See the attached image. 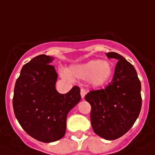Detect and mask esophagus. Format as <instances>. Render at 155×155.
<instances>
[{
    "instance_id": "1",
    "label": "esophagus",
    "mask_w": 155,
    "mask_h": 155,
    "mask_svg": "<svg viewBox=\"0 0 155 155\" xmlns=\"http://www.w3.org/2000/svg\"><path fill=\"white\" fill-rule=\"evenodd\" d=\"M86 94H87V91H86V90H84V89L82 88L81 90H80V94H81L82 98H84V97H85Z\"/></svg>"
}]
</instances>
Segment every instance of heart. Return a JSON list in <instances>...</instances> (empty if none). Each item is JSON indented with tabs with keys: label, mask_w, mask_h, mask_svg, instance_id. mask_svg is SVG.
I'll list each match as a JSON object with an SVG mask.
<instances>
[{
	"label": "heart",
	"mask_w": 155,
	"mask_h": 155,
	"mask_svg": "<svg viewBox=\"0 0 155 155\" xmlns=\"http://www.w3.org/2000/svg\"><path fill=\"white\" fill-rule=\"evenodd\" d=\"M112 72V65L109 61L94 59L84 64L72 66L67 74L70 77L87 79L93 87H99L109 81Z\"/></svg>",
	"instance_id": "1"
}]
</instances>
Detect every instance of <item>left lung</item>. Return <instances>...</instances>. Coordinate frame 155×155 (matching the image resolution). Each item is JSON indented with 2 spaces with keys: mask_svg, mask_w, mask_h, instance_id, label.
<instances>
[{
  "mask_svg": "<svg viewBox=\"0 0 155 155\" xmlns=\"http://www.w3.org/2000/svg\"><path fill=\"white\" fill-rule=\"evenodd\" d=\"M107 58L118 60L111 83L85 96L91 104V126L97 135L108 140L126 134L138 118L142 105L141 84L133 64L115 52Z\"/></svg>",
  "mask_w": 155,
  "mask_h": 155,
  "instance_id": "left-lung-1",
  "label": "left lung"
}]
</instances>
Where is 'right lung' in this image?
<instances>
[{
    "instance_id": "right-lung-1",
    "label": "right lung",
    "mask_w": 155,
    "mask_h": 155,
    "mask_svg": "<svg viewBox=\"0 0 155 155\" xmlns=\"http://www.w3.org/2000/svg\"><path fill=\"white\" fill-rule=\"evenodd\" d=\"M53 60L40 54L24 64L13 97V109L20 126L30 137L44 143L64 137L67 115L81 100L77 86L65 94L58 92V74L51 64Z\"/></svg>"
}]
</instances>
